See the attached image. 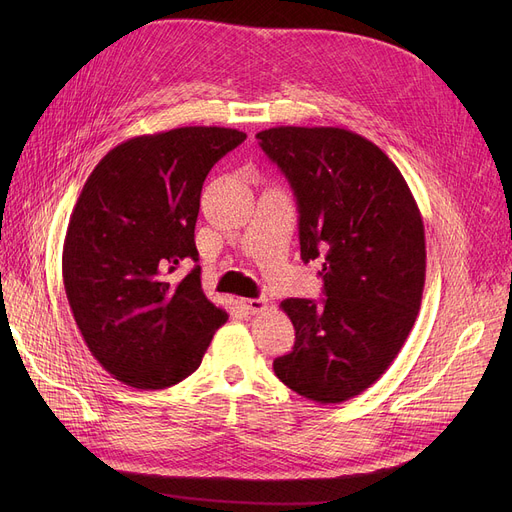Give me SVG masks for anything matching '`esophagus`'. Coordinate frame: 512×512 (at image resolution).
Masks as SVG:
<instances>
[{
  "label": "esophagus",
  "mask_w": 512,
  "mask_h": 512,
  "mask_svg": "<svg viewBox=\"0 0 512 512\" xmlns=\"http://www.w3.org/2000/svg\"><path fill=\"white\" fill-rule=\"evenodd\" d=\"M242 307L247 309V313H261L265 309L263 299H242Z\"/></svg>",
  "instance_id": "obj_1"
}]
</instances>
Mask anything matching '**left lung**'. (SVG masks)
Segmentation results:
<instances>
[{
    "label": "left lung",
    "mask_w": 512,
    "mask_h": 512,
    "mask_svg": "<svg viewBox=\"0 0 512 512\" xmlns=\"http://www.w3.org/2000/svg\"><path fill=\"white\" fill-rule=\"evenodd\" d=\"M299 207L301 259L326 299L282 301L297 340L274 361L290 390L328 405L367 390L405 344L425 284V230L407 180L361 134L334 126L257 132Z\"/></svg>",
    "instance_id": "1"
}]
</instances>
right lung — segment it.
I'll return each mask as SVG.
<instances>
[{"instance_id": "right-lung-1", "label": "right lung", "mask_w": 512, "mask_h": 512, "mask_svg": "<svg viewBox=\"0 0 512 512\" xmlns=\"http://www.w3.org/2000/svg\"><path fill=\"white\" fill-rule=\"evenodd\" d=\"M247 139L220 126H184L128 139L80 193L64 240L62 276L76 326L105 371L137 390L188 378L228 313L201 288L195 224L203 182Z\"/></svg>"}]
</instances>
